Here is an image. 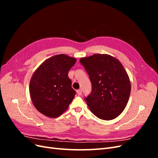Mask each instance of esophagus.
<instances>
[{"label": "esophagus", "instance_id": "esophagus-1", "mask_svg": "<svg viewBox=\"0 0 158 158\" xmlns=\"http://www.w3.org/2000/svg\"><path fill=\"white\" fill-rule=\"evenodd\" d=\"M76 92H77V94H78V95H82V89H78L77 91H76Z\"/></svg>", "mask_w": 158, "mask_h": 158}]
</instances>
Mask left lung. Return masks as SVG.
I'll list each match as a JSON object with an SVG mask.
<instances>
[{
    "label": "left lung",
    "instance_id": "1",
    "mask_svg": "<svg viewBox=\"0 0 158 158\" xmlns=\"http://www.w3.org/2000/svg\"><path fill=\"white\" fill-rule=\"evenodd\" d=\"M92 85L85 98L94 114L103 120H113L125 109L131 84L124 66L117 58L107 54H95L80 59Z\"/></svg>",
    "mask_w": 158,
    "mask_h": 158
}]
</instances>
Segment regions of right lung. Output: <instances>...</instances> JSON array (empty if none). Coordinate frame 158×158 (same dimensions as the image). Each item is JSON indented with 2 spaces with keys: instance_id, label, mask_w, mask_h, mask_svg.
Masks as SVG:
<instances>
[{
  "instance_id": "right-lung-1",
  "label": "right lung",
  "mask_w": 158,
  "mask_h": 158,
  "mask_svg": "<svg viewBox=\"0 0 158 158\" xmlns=\"http://www.w3.org/2000/svg\"><path fill=\"white\" fill-rule=\"evenodd\" d=\"M76 58L64 54L52 56L42 63L30 82V94L38 111L50 118L61 115L69 108L76 92L72 88L69 71Z\"/></svg>"
}]
</instances>
